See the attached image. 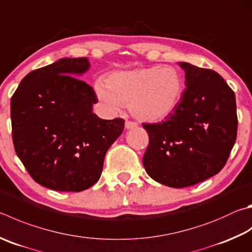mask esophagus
<instances>
[{"mask_svg":"<svg viewBox=\"0 0 252 252\" xmlns=\"http://www.w3.org/2000/svg\"><path fill=\"white\" fill-rule=\"evenodd\" d=\"M138 125H136V122L133 121H126V129L130 130V129H133V127H136Z\"/></svg>","mask_w":252,"mask_h":252,"instance_id":"1","label":"esophagus"}]
</instances>
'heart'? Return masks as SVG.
Instances as JSON below:
<instances>
[{"mask_svg":"<svg viewBox=\"0 0 252 252\" xmlns=\"http://www.w3.org/2000/svg\"><path fill=\"white\" fill-rule=\"evenodd\" d=\"M183 90L181 72L172 66L114 72L107 84H95L97 95L109 109L118 111L122 104H129L132 114L143 121H159L172 114Z\"/></svg>","mask_w":252,"mask_h":252,"instance_id":"heart-1","label":"heart"}]
</instances>
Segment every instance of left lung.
<instances>
[{
  "label": "left lung",
  "mask_w": 252,
  "mask_h": 252,
  "mask_svg": "<svg viewBox=\"0 0 252 252\" xmlns=\"http://www.w3.org/2000/svg\"><path fill=\"white\" fill-rule=\"evenodd\" d=\"M186 88L177 108L161 123H143L149 145L146 173L163 185L182 189L214 176L225 166L237 138L232 89L216 71L180 63Z\"/></svg>",
  "instance_id": "1"
}]
</instances>
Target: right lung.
<instances>
[{"label": "right lung", "mask_w": 252, "mask_h": 252, "mask_svg": "<svg viewBox=\"0 0 252 252\" xmlns=\"http://www.w3.org/2000/svg\"><path fill=\"white\" fill-rule=\"evenodd\" d=\"M86 57L62 58L31 71L11 99L14 149L32 178L58 191H81L99 181L108 149L125 120L93 112V87L77 79Z\"/></svg>", "instance_id": "1"}]
</instances>
